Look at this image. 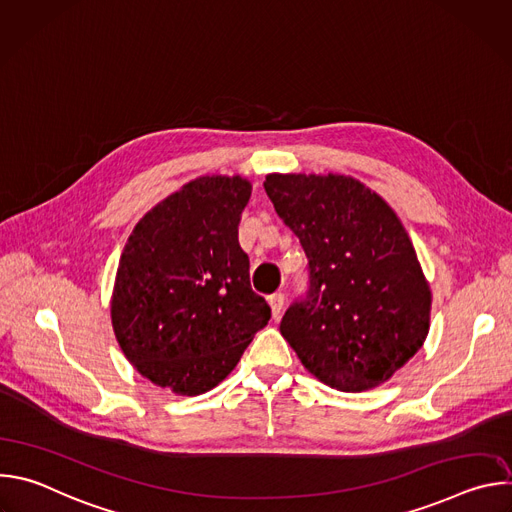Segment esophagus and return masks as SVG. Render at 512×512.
<instances>
[{
    "mask_svg": "<svg viewBox=\"0 0 512 512\" xmlns=\"http://www.w3.org/2000/svg\"><path fill=\"white\" fill-rule=\"evenodd\" d=\"M269 306H271V316L273 318H279L281 312H283V306H285V296L281 294V291H277V294L269 296Z\"/></svg>",
    "mask_w": 512,
    "mask_h": 512,
    "instance_id": "obj_1",
    "label": "esophagus"
}]
</instances>
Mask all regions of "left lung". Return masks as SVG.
Wrapping results in <instances>:
<instances>
[{"label": "left lung", "mask_w": 512, "mask_h": 512, "mask_svg": "<svg viewBox=\"0 0 512 512\" xmlns=\"http://www.w3.org/2000/svg\"><path fill=\"white\" fill-rule=\"evenodd\" d=\"M277 216L308 257V289L281 336L324 385L356 393L393 377L429 330L431 291L393 208L338 174H269Z\"/></svg>", "instance_id": "1"}]
</instances>
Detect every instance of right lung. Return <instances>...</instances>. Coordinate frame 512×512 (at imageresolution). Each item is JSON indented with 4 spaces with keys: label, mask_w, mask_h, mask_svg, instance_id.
<instances>
[{
    "label": "right lung",
    "mask_w": 512,
    "mask_h": 512,
    "mask_svg": "<svg viewBox=\"0 0 512 512\" xmlns=\"http://www.w3.org/2000/svg\"><path fill=\"white\" fill-rule=\"evenodd\" d=\"M249 196L239 176L198 178L154 206L127 239L111 322L127 360L158 387L210 391L271 318L239 245Z\"/></svg>",
    "instance_id": "add662e5"
}]
</instances>
